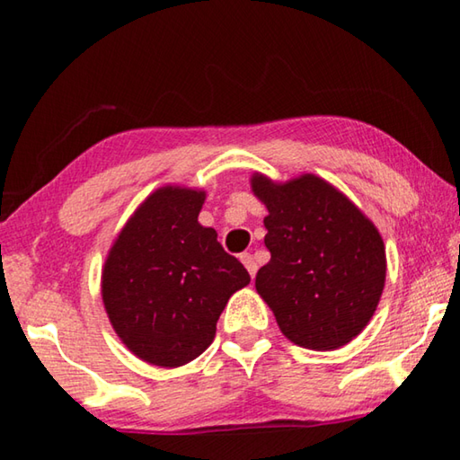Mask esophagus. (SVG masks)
I'll return each mask as SVG.
<instances>
[{"label":"esophagus","instance_id":"obj_1","mask_svg":"<svg viewBox=\"0 0 460 460\" xmlns=\"http://www.w3.org/2000/svg\"><path fill=\"white\" fill-rule=\"evenodd\" d=\"M239 260H241V263H243V266L247 268L249 276L255 278V271H258V263H255L253 255H252V253H241V255H239Z\"/></svg>","mask_w":460,"mask_h":460}]
</instances>
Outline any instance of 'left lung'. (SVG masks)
<instances>
[{"mask_svg":"<svg viewBox=\"0 0 460 460\" xmlns=\"http://www.w3.org/2000/svg\"><path fill=\"white\" fill-rule=\"evenodd\" d=\"M252 190L268 208L271 258L255 290L294 345L332 351L359 334L385 286L379 231L345 194L321 176L274 182L255 172Z\"/></svg>","mask_w":460,"mask_h":460,"instance_id":"left-lung-1","label":"left lung"}]
</instances>
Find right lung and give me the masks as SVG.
<instances>
[{
	"instance_id": "add662e5",
	"label": "right lung",
	"mask_w": 460,
	"mask_h": 460,
	"mask_svg": "<svg viewBox=\"0 0 460 460\" xmlns=\"http://www.w3.org/2000/svg\"><path fill=\"white\" fill-rule=\"evenodd\" d=\"M205 190L162 186L121 229L103 266L101 296L113 331L131 353L181 367L205 351L247 270L202 227Z\"/></svg>"
}]
</instances>
